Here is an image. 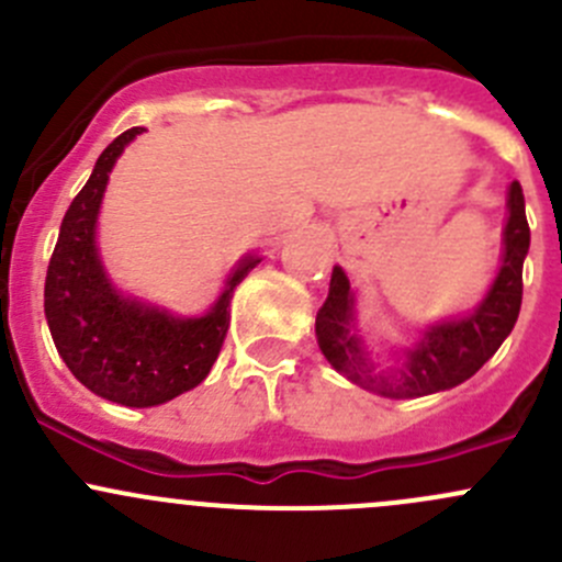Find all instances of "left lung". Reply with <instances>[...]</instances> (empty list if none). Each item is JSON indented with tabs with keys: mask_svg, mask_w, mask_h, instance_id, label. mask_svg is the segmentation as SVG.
Wrapping results in <instances>:
<instances>
[{
	"mask_svg": "<svg viewBox=\"0 0 562 562\" xmlns=\"http://www.w3.org/2000/svg\"><path fill=\"white\" fill-rule=\"evenodd\" d=\"M503 263L484 302L470 315L438 323L424 331L405 361L378 370L353 326V291L339 266L331 271L328 299L317 310L315 337L328 364L356 386L391 400L435 394L473 378L512 334L522 307V263L530 249L522 184L508 187V220L503 231Z\"/></svg>",
	"mask_w": 562,
	"mask_h": 562,
	"instance_id": "left-lung-1",
	"label": "left lung"
}]
</instances>
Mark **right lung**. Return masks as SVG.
I'll list each match as a JSON object with an SVG mask.
<instances>
[{"instance_id": "obj_1", "label": "right lung", "mask_w": 562, "mask_h": 562, "mask_svg": "<svg viewBox=\"0 0 562 562\" xmlns=\"http://www.w3.org/2000/svg\"><path fill=\"white\" fill-rule=\"evenodd\" d=\"M140 133L144 127L124 130L98 157L61 220L45 274V317L61 361L89 391L127 407L162 405L209 375L228 334L234 288L260 263L255 255L241 258L223 296L201 317H176L111 285L94 231L108 173Z\"/></svg>"}]
</instances>
